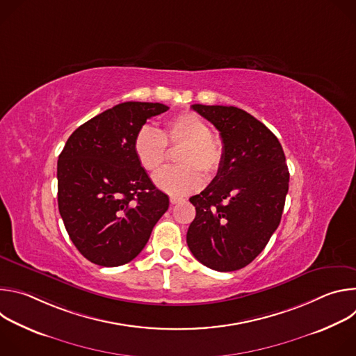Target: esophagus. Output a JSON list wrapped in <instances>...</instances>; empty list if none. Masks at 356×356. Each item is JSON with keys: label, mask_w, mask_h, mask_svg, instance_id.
Wrapping results in <instances>:
<instances>
[{"label": "esophagus", "mask_w": 356, "mask_h": 356, "mask_svg": "<svg viewBox=\"0 0 356 356\" xmlns=\"http://www.w3.org/2000/svg\"><path fill=\"white\" fill-rule=\"evenodd\" d=\"M181 201H184L183 197H177V195L170 197V204H177V202H181Z\"/></svg>", "instance_id": "esophagus-1"}]
</instances>
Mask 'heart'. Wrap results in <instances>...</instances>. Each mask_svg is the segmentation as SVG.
<instances>
[{"instance_id": "1", "label": "heart", "mask_w": 356, "mask_h": 356, "mask_svg": "<svg viewBox=\"0 0 356 356\" xmlns=\"http://www.w3.org/2000/svg\"><path fill=\"white\" fill-rule=\"evenodd\" d=\"M166 146H180L175 156L179 165L159 173L155 183L172 195H186L198 190L204 181L201 173L213 179L224 165L222 138L213 134L209 122L193 111L170 117L161 131L143 125L134 138V154L150 175L165 166Z\"/></svg>"}]
</instances>
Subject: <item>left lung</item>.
Returning <instances> with one entry per match:
<instances>
[{"label": "left lung", "instance_id": "8db88e82", "mask_svg": "<svg viewBox=\"0 0 356 356\" xmlns=\"http://www.w3.org/2000/svg\"><path fill=\"white\" fill-rule=\"evenodd\" d=\"M225 143L221 170L190 197L195 218L187 231L194 258L218 272L245 268L265 249L280 224L289 169L275 134L236 107L191 106Z\"/></svg>", "mask_w": 356, "mask_h": 356}]
</instances>
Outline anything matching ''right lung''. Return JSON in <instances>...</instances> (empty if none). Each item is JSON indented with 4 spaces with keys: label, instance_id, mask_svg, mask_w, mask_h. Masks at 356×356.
Instances as JSON below:
<instances>
[{
    "label": "right lung",
    "instance_id": "1",
    "mask_svg": "<svg viewBox=\"0 0 356 356\" xmlns=\"http://www.w3.org/2000/svg\"><path fill=\"white\" fill-rule=\"evenodd\" d=\"M161 103H121L80 125L58 161V204L66 231L90 262H131L169 209L134 154L146 120L168 111Z\"/></svg>",
    "mask_w": 356,
    "mask_h": 356
}]
</instances>
